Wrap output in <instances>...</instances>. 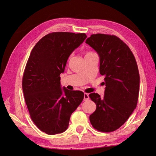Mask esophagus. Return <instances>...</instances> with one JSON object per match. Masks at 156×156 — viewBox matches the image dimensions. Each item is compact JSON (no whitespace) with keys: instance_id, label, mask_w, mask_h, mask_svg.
Listing matches in <instances>:
<instances>
[{"instance_id":"esophagus-1","label":"esophagus","mask_w":156,"mask_h":156,"mask_svg":"<svg viewBox=\"0 0 156 156\" xmlns=\"http://www.w3.org/2000/svg\"><path fill=\"white\" fill-rule=\"evenodd\" d=\"M89 100V96L87 93L84 94V101H88Z\"/></svg>"}]
</instances>
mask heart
Returning a JSON list of instances; mask_svg holds the SVG:
<instances>
[{
    "instance_id": "heart-1",
    "label": "heart",
    "mask_w": 156,
    "mask_h": 156,
    "mask_svg": "<svg viewBox=\"0 0 156 156\" xmlns=\"http://www.w3.org/2000/svg\"><path fill=\"white\" fill-rule=\"evenodd\" d=\"M92 53V52H90V51H88V52H87V54L86 55H88V54H90V53Z\"/></svg>"
}]
</instances>
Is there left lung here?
<instances>
[{"label":"left lung","mask_w":156,"mask_h":156,"mask_svg":"<svg viewBox=\"0 0 156 156\" xmlns=\"http://www.w3.org/2000/svg\"><path fill=\"white\" fill-rule=\"evenodd\" d=\"M86 44L100 58V73L104 75L103 98L89 94L96 109L89 119L94 129L111 132L123 125L137 104L140 77L135 56L124 42L115 35L92 34Z\"/></svg>","instance_id":"obj_1"}]
</instances>
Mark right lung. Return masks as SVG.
<instances>
[{
	"label": "right lung",
	"mask_w": 156,
	"mask_h": 156,
	"mask_svg": "<svg viewBox=\"0 0 156 156\" xmlns=\"http://www.w3.org/2000/svg\"><path fill=\"white\" fill-rule=\"evenodd\" d=\"M87 37L84 33H49L35 45L28 59L22 80L26 105L33 122L47 134L66 130L83 100V92L61 88L60 75L71 53Z\"/></svg>",
	"instance_id": "1"
}]
</instances>
